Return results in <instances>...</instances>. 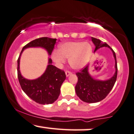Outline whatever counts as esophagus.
Instances as JSON below:
<instances>
[{
	"mask_svg": "<svg viewBox=\"0 0 134 134\" xmlns=\"http://www.w3.org/2000/svg\"><path fill=\"white\" fill-rule=\"evenodd\" d=\"M65 74H66V77H68V76H70V75H72V73H71V72L68 71H66L65 72Z\"/></svg>",
	"mask_w": 134,
	"mask_h": 134,
	"instance_id": "obj_1",
	"label": "esophagus"
}]
</instances>
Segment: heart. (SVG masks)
Masks as SVG:
<instances>
[{
	"instance_id": "obj_1",
	"label": "heart",
	"mask_w": 134,
	"mask_h": 134,
	"mask_svg": "<svg viewBox=\"0 0 134 134\" xmlns=\"http://www.w3.org/2000/svg\"><path fill=\"white\" fill-rule=\"evenodd\" d=\"M92 53V47L89 42L69 41L59 46V50L53 51L51 58L57 64L64 63L65 59H68L70 66L78 70L87 65Z\"/></svg>"
}]
</instances>
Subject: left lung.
Returning a JSON list of instances; mask_svg holds the SVG:
<instances>
[{"mask_svg":"<svg viewBox=\"0 0 134 134\" xmlns=\"http://www.w3.org/2000/svg\"><path fill=\"white\" fill-rule=\"evenodd\" d=\"M92 41L95 46L94 53L103 47H107L112 52L115 59L114 75L107 80H97L93 78L89 73V65L76 73L78 82L75 86L77 96L82 101L86 103H97L103 100L114 87L117 76V64L116 55L114 50L106 42L92 37Z\"/></svg>","mask_w":134,"mask_h":134,"instance_id":"1","label":"left lung"}]
</instances>
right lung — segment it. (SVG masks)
<instances>
[{
    "instance_id": "obj_1",
    "label": "right lung",
    "mask_w": 134,
    "mask_h": 134,
    "mask_svg": "<svg viewBox=\"0 0 134 134\" xmlns=\"http://www.w3.org/2000/svg\"><path fill=\"white\" fill-rule=\"evenodd\" d=\"M56 41V39L47 37L34 39L23 47L17 59V76L20 85L30 98L39 104H51L57 100L60 94L61 85L66 79L65 73L53 66L51 59L48 58V65L41 76L34 80H28L20 73V56L24 50L29 48L44 49L50 56Z\"/></svg>"
}]
</instances>
